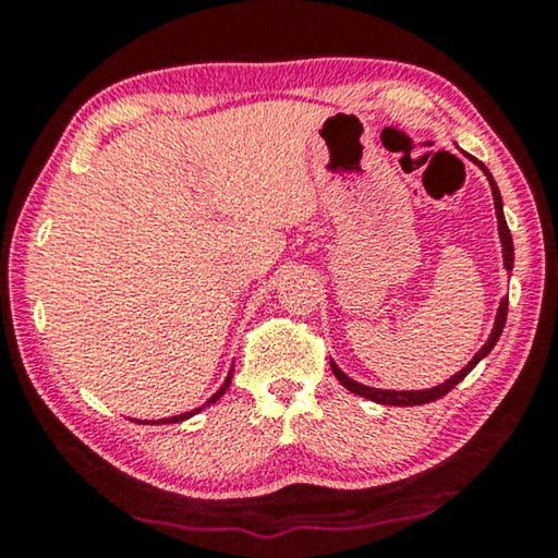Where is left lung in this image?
<instances>
[{
    "instance_id": "8db88e82",
    "label": "left lung",
    "mask_w": 558,
    "mask_h": 558,
    "mask_svg": "<svg viewBox=\"0 0 558 558\" xmlns=\"http://www.w3.org/2000/svg\"><path fill=\"white\" fill-rule=\"evenodd\" d=\"M477 165L483 167V172H485V174H487V179H489V186H493L495 209H497V223H499V239H502L505 268H507V270H512V266H514V245H512V233H509V229H507V221H505L502 196H499V189H497V184H495L493 174L487 172V167H485L483 162H477ZM505 323H507V300L499 302V310H497V319H495V329H493V335H489V339L485 342V347L480 349V352H477L475 356H472V362L465 366V369L458 372L456 376H450V379H448L446 384L433 386V389H426V391H381V389H372V386H364V384H356V381H352L344 372H339V369H337V364H332V372H335L337 379L342 381V386H347L349 391H352V393H359V396H364V399L376 401V403H384V405H421V403H430V401H436V399H442V396H446L448 391L456 389V386H458L462 379H465V376H468L472 369H475L480 359H483V356H487L489 352H493V347L497 344L499 335H502Z\"/></svg>"
}]
</instances>
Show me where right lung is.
Wrapping results in <instances>:
<instances>
[{
    "label": "right lung",
    "instance_id": "1",
    "mask_svg": "<svg viewBox=\"0 0 558 558\" xmlns=\"http://www.w3.org/2000/svg\"><path fill=\"white\" fill-rule=\"evenodd\" d=\"M231 376H233V369L229 372V376H226V381H223V386H221V389H219V391H216V393L211 396V399H209V401H206V403L202 405V409H206V405H211L214 401H219V399H221V396L226 393V389H229V384H231ZM202 409H194V411H189V413H182V415H172V418H162V421H153V423H179V421H184V418H189V415L199 413Z\"/></svg>",
    "mask_w": 558,
    "mask_h": 558
}]
</instances>
